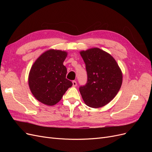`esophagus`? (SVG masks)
<instances>
[{
  "mask_svg": "<svg viewBox=\"0 0 152 152\" xmlns=\"http://www.w3.org/2000/svg\"><path fill=\"white\" fill-rule=\"evenodd\" d=\"M72 83H73V87H76V86H77V82H76L75 80H73V81L72 82Z\"/></svg>",
  "mask_w": 152,
  "mask_h": 152,
  "instance_id": "34e87169",
  "label": "esophagus"
}]
</instances>
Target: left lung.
Here are the masks:
<instances>
[{"instance_id":"1","label":"left lung","mask_w":152,"mask_h":152,"mask_svg":"<svg viewBox=\"0 0 152 152\" xmlns=\"http://www.w3.org/2000/svg\"><path fill=\"white\" fill-rule=\"evenodd\" d=\"M86 64L87 81L79 91L84 103L100 108L115 97L122 83V73L115 59L99 48L80 52Z\"/></svg>"}]
</instances>
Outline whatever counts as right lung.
<instances>
[{
	"instance_id": "obj_1",
	"label": "right lung",
	"mask_w": 152,
	"mask_h": 152,
	"mask_svg": "<svg viewBox=\"0 0 152 152\" xmlns=\"http://www.w3.org/2000/svg\"><path fill=\"white\" fill-rule=\"evenodd\" d=\"M67 53L50 49L37 59L28 76V84L34 97L46 105L56 104L72 82L66 79L67 70L63 62Z\"/></svg>"
}]
</instances>
